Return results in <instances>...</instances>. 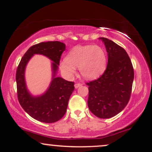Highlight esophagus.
I'll return each instance as SVG.
<instances>
[{
	"mask_svg": "<svg viewBox=\"0 0 152 152\" xmlns=\"http://www.w3.org/2000/svg\"><path fill=\"white\" fill-rule=\"evenodd\" d=\"M82 84H80V83H79V84H75V88H78L79 87L82 86Z\"/></svg>",
	"mask_w": 152,
	"mask_h": 152,
	"instance_id": "34e87169",
	"label": "esophagus"
}]
</instances>
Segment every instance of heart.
I'll use <instances>...</instances> for the list:
<instances>
[{
    "mask_svg": "<svg viewBox=\"0 0 152 152\" xmlns=\"http://www.w3.org/2000/svg\"><path fill=\"white\" fill-rule=\"evenodd\" d=\"M107 57L102 48L87 45L74 47L60 63V69L67 78H72L78 68L83 77L91 80L101 75L106 69Z\"/></svg>",
    "mask_w": 152,
    "mask_h": 152,
    "instance_id": "heart-1",
    "label": "heart"
}]
</instances>
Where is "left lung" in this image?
<instances>
[{
    "label": "left lung",
    "mask_w": 152,
    "mask_h": 152,
    "mask_svg": "<svg viewBox=\"0 0 152 152\" xmlns=\"http://www.w3.org/2000/svg\"><path fill=\"white\" fill-rule=\"evenodd\" d=\"M99 39L104 43L108 63L100 77L86 84L88 86V107L95 116L107 119L121 112L128 104L134 72L125 50L107 38Z\"/></svg>",
    "instance_id": "8db88e82"
}]
</instances>
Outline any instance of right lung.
<instances>
[{"label":"right lung","mask_w":152,"mask_h":152,"mask_svg":"<svg viewBox=\"0 0 152 152\" xmlns=\"http://www.w3.org/2000/svg\"><path fill=\"white\" fill-rule=\"evenodd\" d=\"M65 50V43L60 41L41 42L32 45L25 53L17 68L16 81L18 102L24 111L38 121L53 123L61 119L66 112L75 86L74 82L57 77L59 60ZM34 54L45 56L52 61L51 82L47 90L39 96L29 92L25 81L26 66Z\"/></svg>","instance_id":"1"}]
</instances>
